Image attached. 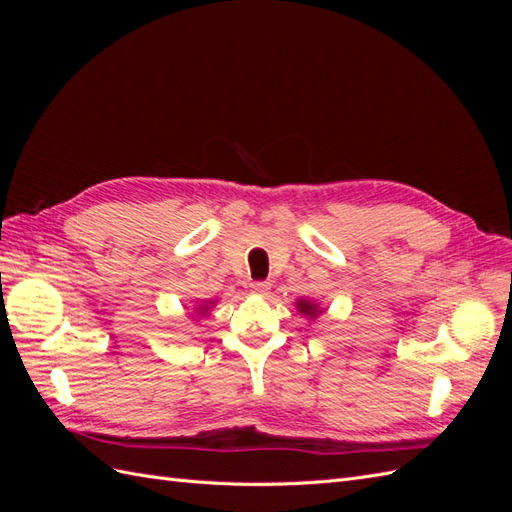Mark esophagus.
I'll list each match as a JSON object with an SVG mask.
<instances>
[{
  "instance_id": "esophagus-1",
  "label": "esophagus",
  "mask_w": 512,
  "mask_h": 512,
  "mask_svg": "<svg viewBox=\"0 0 512 512\" xmlns=\"http://www.w3.org/2000/svg\"><path fill=\"white\" fill-rule=\"evenodd\" d=\"M250 290L254 294H260V297H265V294L271 290V284L269 282H252L250 284Z\"/></svg>"
}]
</instances>
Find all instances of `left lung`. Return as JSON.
<instances>
[{"label": "left lung", "instance_id": "left-lung-1", "mask_svg": "<svg viewBox=\"0 0 512 512\" xmlns=\"http://www.w3.org/2000/svg\"><path fill=\"white\" fill-rule=\"evenodd\" d=\"M294 307H297V312H299L301 316H305L307 320H314V318H318V316L324 312V307H320V303L309 301V299H297V303H294Z\"/></svg>", "mask_w": 512, "mask_h": 512}]
</instances>
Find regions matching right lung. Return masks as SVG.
I'll return each mask as SVG.
<instances>
[{
  "mask_svg": "<svg viewBox=\"0 0 512 512\" xmlns=\"http://www.w3.org/2000/svg\"><path fill=\"white\" fill-rule=\"evenodd\" d=\"M213 305H215V301L211 299V301H203V303H198L196 307H194V316L196 318H203V316H207L211 309H213ZM192 316V314H190Z\"/></svg>",
  "mask_w": 512,
  "mask_h": 512,
  "instance_id": "1",
  "label": "right lung"
}]
</instances>
